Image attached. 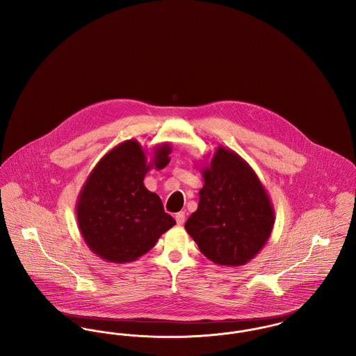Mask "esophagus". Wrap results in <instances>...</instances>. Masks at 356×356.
I'll return each instance as SVG.
<instances>
[{
  "instance_id": "esophagus-1",
  "label": "esophagus",
  "mask_w": 356,
  "mask_h": 356,
  "mask_svg": "<svg viewBox=\"0 0 356 356\" xmlns=\"http://www.w3.org/2000/svg\"><path fill=\"white\" fill-rule=\"evenodd\" d=\"M175 219H176L177 225H183L184 221H186V213H184V212H177L176 216H175Z\"/></svg>"
}]
</instances>
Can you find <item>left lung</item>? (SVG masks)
Listing matches in <instances>:
<instances>
[{
  "label": "left lung",
  "mask_w": 356,
  "mask_h": 356,
  "mask_svg": "<svg viewBox=\"0 0 356 356\" xmlns=\"http://www.w3.org/2000/svg\"><path fill=\"white\" fill-rule=\"evenodd\" d=\"M202 175L199 205L188 218L186 231L215 264L244 266L271 236V199L251 165L221 145Z\"/></svg>",
  "instance_id": "8db88e82"
}]
</instances>
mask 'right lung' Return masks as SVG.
Here are the masks:
<instances>
[{"label":"right lung","instance_id":"add662e5","mask_svg":"<svg viewBox=\"0 0 356 356\" xmlns=\"http://www.w3.org/2000/svg\"><path fill=\"white\" fill-rule=\"evenodd\" d=\"M170 143L153 148L151 163L137 140L106 153L89 173L76 203L79 229L93 254L109 263H131L152 250L176 221L144 186L151 168L170 161Z\"/></svg>","mask_w":356,"mask_h":356}]
</instances>
